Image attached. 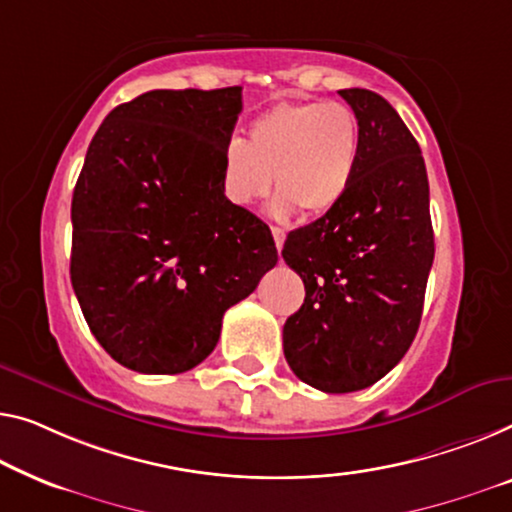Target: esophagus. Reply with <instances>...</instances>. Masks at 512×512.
I'll return each mask as SVG.
<instances>
[{"mask_svg":"<svg viewBox=\"0 0 512 512\" xmlns=\"http://www.w3.org/2000/svg\"><path fill=\"white\" fill-rule=\"evenodd\" d=\"M271 234H273V241H276V248L278 253L282 250V246H285V230H280V227H271Z\"/></svg>","mask_w":512,"mask_h":512,"instance_id":"esophagus-1","label":"esophagus"}]
</instances>
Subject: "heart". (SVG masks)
Here are the masks:
<instances>
[{
    "label": "heart",
    "instance_id": "b5f03b06",
    "mask_svg": "<svg viewBox=\"0 0 512 512\" xmlns=\"http://www.w3.org/2000/svg\"><path fill=\"white\" fill-rule=\"evenodd\" d=\"M361 156V124L338 101L278 103L248 126L246 142L223 149L220 183L234 207H250L273 186V211L322 216L345 200Z\"/></svg>",
    "mask_w": 512,
    "mask_h": 512
}]
</instances>
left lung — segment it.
Instances as JSON below:
<instances>
[{
    "mask_svg": "<svg viewBox=\"0 0 512 512\" xmlns=\"http://www.w3.org/2000/svg\"><path fill=\"white\" fill-rule=\"evenodd\" d=\"M338 94L361 124L354 183L282 248L305 285L282 349L294 375L324 393L361 391L400 363L421 324L434 259L421 147L386 98L368 89Z\"/></svg>",
    "mask_w": 512,
    "mask_h": 512,
    "instance_id": "obj_1",
    "label": "left lung"
}]
</instances>
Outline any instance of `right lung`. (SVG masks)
I'll return each instance as SVG.
<instances>
[{"label": "right lung", "mask_w": 512, "mask_h": 512, "mask_svg": "<svg viewBox=\"0 0 512 512\" xmlns=\"http://www.w3.org/2000/svg\"><path fill=\"white\" fill-rule=\"evenodd\" d=\"M241 87L154 89L117 105L75 183L71 282L91 333L144 375L195 368L223 315L278 262L269 225L223 193Z\"/></svg>", "instance_id": "obj_1"}]
</instances>
